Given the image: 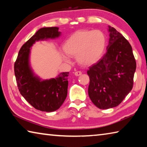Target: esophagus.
<instances>
[{"label": "esophagus", "mask_w": 147, "mask_h": 147, "mask_svg": "<svg viewBox=\"0 0 147 147\" xmlns=\"http://www.w3.org/2000/svg\"><path fill=\"white\" fill-rule=\"evenodd\" d=\"M74 74H75V76H80L82 74V72L81 71H76L75 73H74Z\"/></svg>", "instance_id": "esophagus-1"}]
</instances>
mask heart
Returning a JSON list of instances; mask_svg holds the SVG:
<instances>
[{"label": "heart", "mask_w": 147, "mask_h": 147, "mask_svg": "<svg viewBox=\"0 0 147 147\" xmlns=\"http://www.w3.org/2000/svg\"><path fill=\"white\" fill-rule=\"evenodd\" d=\"M106 47V37L100 30H83L76 32L67 39L63 49L67 55L76 56L78 63L84 66L95 63L101 58ZM70 62L67 56H63Z\"/></svg>", "instance_id": "1"}]
</instances>
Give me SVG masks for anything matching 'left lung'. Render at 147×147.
Segmentation results:
<instances>
[{
    "label": "left lung",
    "mask_w": 147,
    "mask_h": 147,
    "mask_svg": "<svg viewBox=\"0 0 147 147\" xmlns=\"http://www.w3.org/2000/svg\"><path fill=\"white\" fill-rule=\"evenodd\" d=\"M106 53L89 67L88 94L99 109L117 106L133 88L136 62L129 42L116 30L108 26Z\"/></svg>",
    "instance_id": "obj_1"
}]
</instances>
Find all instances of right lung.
<instances>
[{
  "label": "right lung",
  "instance_id": "1",
  "mask_svg": "<svg viewBox=\"0 0 147 147\" xmlns=\"http://www.w3.org/2000/svg\"><path fill=\"white\" fill-rule=\"evenodd\" d=\"M58 30V27L39 29L22 46L14 65L20 93L34 108L46 112L57 110L64 102L67 95L69 72L61 73L53 78L41 79L32 69L30 55L31 47L36 41L60 36Z\"/></svg>",
  "mask_w": 147,
  "mask_h": 147
}]
</instances>
